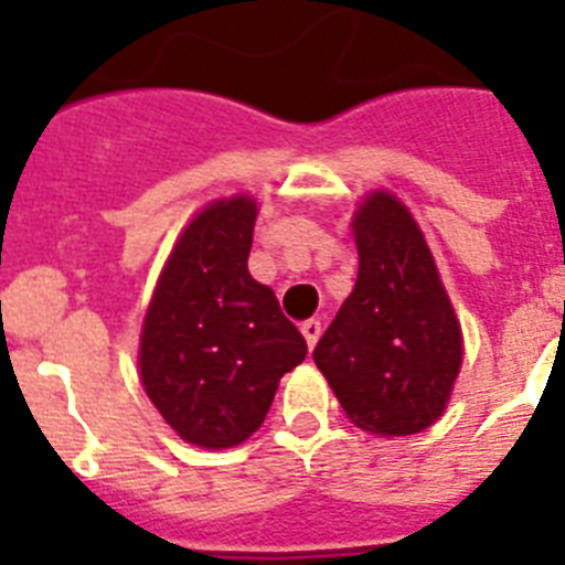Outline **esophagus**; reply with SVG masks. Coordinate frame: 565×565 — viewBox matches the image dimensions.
Instances as JSON below:
<instances>
[{
	"mask_svg": "<svg viewBox=\"0 0 565 565\" xmlns=\"http://www.w3.org/2000/svg\"><path fill=\"white\" fill-rule=\"evenodd\" d=\"M302 337H306L308 348H313L317 339L322 337V322H319V319H308V322H302Z\"/></svg>",
	"mask_w": 565,
	"mask_h": 565,
	"instance_id": "obj_1",
	"label": "esophagus"
}]
</instances>
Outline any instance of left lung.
Segmentation results:
<instances>
[{"label":"left lung","mask_w":565,"mask_h":565,"mask_svg":"<svg viewBox=\"0 0 565 565\" xmlns=\"http://www.w3.org/2000/svg\"><path fill=\"white\" fill-rule=\"evenodd\" d=\"M353 234L356 286L313 348V362L356 427L413 436L447 407L461 371V328L404 203L371 194Z\"/></svg>","instance_id":"obj_1"}]
</instances>
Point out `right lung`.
<instances>
[{
    "label": "right lung",
    "mask_w": 565,
    "mask_h": 565,
    "mask_svg": "<svg viewBox=\"0 0 565 565\" xmlns=\"http://www.w3.org/2000/svg\"><path fill=\"white\" fill-rule=\"evenodd\" d=\"M257 203L203 209L181 234L141 333L147 396L183 441L223 450L246 441L279 379L308 353L268 286L248 274Z\"/></svg>",
    "instance_id": "1"
}]
</instances>
